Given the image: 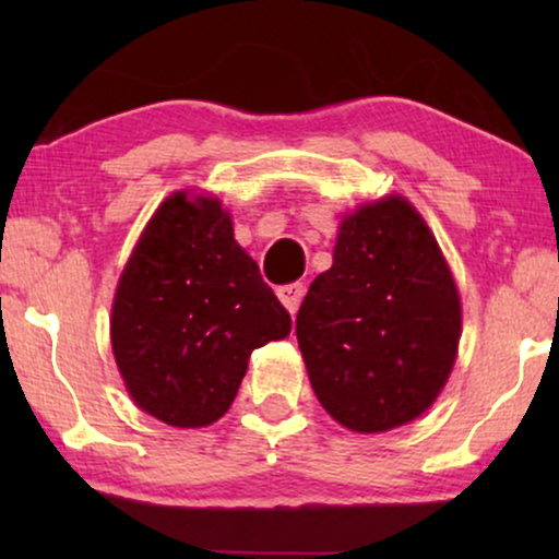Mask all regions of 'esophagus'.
I'll list each match as a JSON object with an SVG mask.
<instances>
[{"mask_svg": "<svg viewBox=\"0 0 559 559\" xmlns=\"http://www.w3.org/2000/svg\"><path fill=\"white\" fill-rule=\"evenodd\" d=\"M277 297L289 312H297V308H300V302L305 297L302 282H289V285L277 287Z\"/></svg>", "mask_w": 559, "mask_h": 559, "instance_id": "esophagus-1", "label": "esophagus"}]
</instances>
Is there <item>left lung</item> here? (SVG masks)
<instances>
[{
	"mask_svg": "<svg viewBox=\"0 0 559 559\" xmlns=\"http://www.w3.org/2000/svg\"><path fill=\"white\" fill-rule=\"evenodd\" d=\"M295 333L312 392L348 430L384 432L430 407L455 364L461 300L404 198L343 218L333 266L312 280Z\"/></svg>",
	"mask_w": 559,
	"mask_h": 559,
	"instance_id": "8db88e82",
	"label": "left lung"
}]
</instances>
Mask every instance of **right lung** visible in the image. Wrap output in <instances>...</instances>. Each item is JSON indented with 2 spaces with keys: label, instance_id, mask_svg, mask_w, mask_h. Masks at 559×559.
I'll use <instances>...</instances> for the list:
<instances>
[{
  "label": "right lung",
  "instance_id": "1",
  "mask_svg": "<svg viewBox=\"0 0 559 559\" xmlns=\"http://www.w3.org/2000/svg\"><path fill=\"white\" fill-rule=\"evenodd\" d=\"M293 318L234 239L216 198L175 193L121 272L111 348L132 400L173 427L216 423L251 350L285 338Z\"/></svg>",
  "mask_w": 559,
  "mask_h": 559
}]
</instances>
